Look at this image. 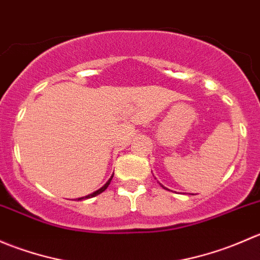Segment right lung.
<instances>
[{
	"label": "right lung",
	"mask_w": 260,
	"mask_h": 260,
	"mask_svg": "<svg viewBox=\"0 0 260 260\" xmlns=\"http://www.w3.org/2000/svg\"><path fill=\"white\" fill-rule=\"evenodd\" d=\"M112 179H113V176H112V177H111V179H109L108 181H107V183H106V185H104V186H103V187H101V188H99V190H96V191H95V192L90 193V195L85 196V198H80V199H78V200H81V199H90V198H94V196L99 195V193H102V192H103V191H104V190H106V188H107V187H108V186H109V183H111V181H112Z\"/></svg>",
	"instance_id": "obj_1"
}]
</instances>
